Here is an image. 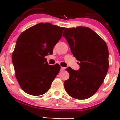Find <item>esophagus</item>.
I'll return each instance as SVG.
<instances>
[{
	"instance_id": "1",
	"label": "esophagus",
	"mask_w": 120,
	"mask_h": 120,
	"mask_svg": "<svg viewBox=\"0 0 120 120\" xmlns=\"http://www.w3.org/2000/svg\"><path fill=\"white\" fill-rule=\"evenodd\" d=\"M65 69V68H64V67H61V71H64V70Z\"/></svg>"
}]
</instances>
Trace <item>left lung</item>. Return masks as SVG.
<instances>
[{
	"label": "left lung",
	"mask_w": 120,
	"mask_h": 120,
	"mask_svg": "<svg viewBox=\"0 0 120 120\" xmlns=\"http://www.w3.org/2000/svg\"><path fill=\"white\" fill-rule=\"evenodd\" d=\"M63 36L80 66L78 71L67 69L69 78L64 81L65 89L73 98L86 99L96 93L107 75L108 47L98 34L87 27L65 28Z\"/></svg>",
	"instance_id": "obj_1"
}]
</instances>
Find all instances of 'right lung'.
<instances>
[{
    "instance_id": "right-lung-1",
    "label": "right lung",
    "mask_w": 120,
    "mask_h": 120,
    "mask_svg": "<svg viewBox=\"0 0 120 120\" xmlns=\"http://www.w3.org/2000/svg\"><path fill=\"white\" fill-rule=\"evenodd\" d=\"M65 27L39 23L20 34L12 53L15 76L22 90L34 96L49 91L60 66L48 64L45 56L51 55Z\"/></svg>"
}]
</instances>
